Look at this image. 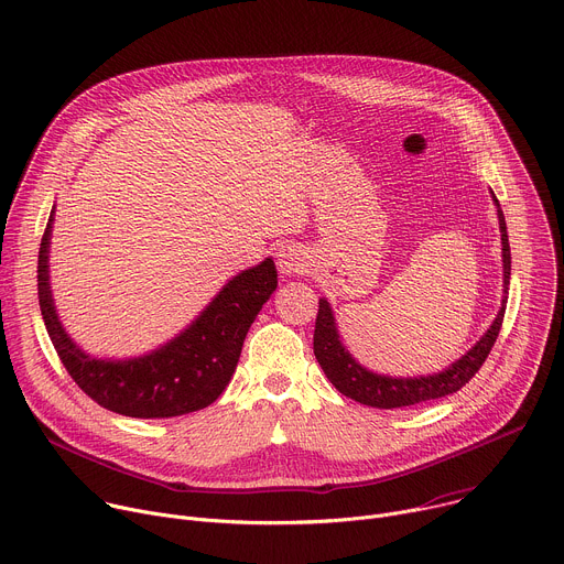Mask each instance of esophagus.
<instances>
[{"label":"esophagus","mask_w":564,"mask_h":564,"mask_svg":"<svg viewBox=\"0 0 564 564\" xmlns=\"http://www.w3.org/2000/svg\"><path fill=\"white\" fill-rule=\"evenodd\" d=\"M276 265L281 270V274H301L307 268L305 254L296 248V246H283L276 252Z\"/></svg>","instance_id":"34e87169"}]
</instances>
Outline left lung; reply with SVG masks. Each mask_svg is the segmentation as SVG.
Listing matches in <instances>:
<instances>
[{
    "mask_svg": "<svg viewBox=\"0 0 564 564\" xmlns=\"http://www.w3.org/2000/svg\"><path fill=\"white\" fill-rule=\"evenodd\" d=\"M494 200L498 205V220H500V231H502V263H505V299L502 307L487 330V335L481 337L462 359L451 364L444 372L429 375V377H415V379H394V377H383L375 375L366 368H361L350 352L344 348L337 335L335 326V316L326 299H318V312H316V324H314V357L318 366L324 368L326 377L333 381V386L359 401V404L372 406V409H404V406H415L424 404V401L440 399L446 394L457 392L462 386H466L475 372L481 368V364L487 361L500 328L505 321V307L509 299V279H511V248H509V236H507V223L505 214L500 209V200L494 194Z\"/></svg>",
    "mask_w": 564,
    "mask_h": 564,
    "instance_id": "left-lung-1",
    "label": "left lung"
}]
</instances>
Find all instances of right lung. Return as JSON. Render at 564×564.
Wrapping results in <instances>:
<instances>
[{"mask_svg":"<svg viewBox=\"0 0 564 564\" xmlns=\"http://www.w3.org/2000/svg\"><path fill=\"white\" fill-rule=\"evenodd\" d=\"M51 225L53 212L40 243L37 296L46 333L70 379L102 409L138 420L178 417L216 401L236 370L259 310L276 290L274 261L265 259L234 276L167 346L129 361H100L79 350L57 321L48 288Z\"/></svg>","mask_w":564,"mask_h":564,"instance_id":"1","label":"right lung"}]
</instances>
